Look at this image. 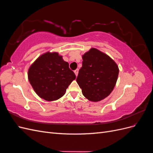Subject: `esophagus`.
Masks as SVG:
<instances>
[{"mask_svg":"<svg viewBox=\"0 0 153 153\" xmlns=\"http://www.w3.org/2000/svg\"><path fill=\"white\" fill-rule=\"evenodd\" d=\"M74 73H75V74L76 75V76H77V75H78V69H76V70L74 71Z\"/></svg>","mask_w":153,"mask_h":153,"instance_id":"obj_1","label":"esophagus"}]
</instances>
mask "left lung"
Returning a JSON list of instances; mask_svg holds the SVG:
<instances>
[{
	"label": "left lung",
	"mask_w": 153,
	"mask_h": 153,
	"mask_svg": "<svg viewBox=\"0 0 153 153\" xmlns=\"http://www.w3.org/2000/svg\"><path fill=\"white\" fill-rule=\"evenodd\" d=\"M82 59L76 82L83 95L94 102L105 99L116 84L119 75L117 64L108 55L94 48L85 53Z\"/></svg>",
	"instance_id": "left-lung-1"
}]
</instances>
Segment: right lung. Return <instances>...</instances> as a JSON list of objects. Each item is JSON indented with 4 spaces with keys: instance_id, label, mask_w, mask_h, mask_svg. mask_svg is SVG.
Segmentation results:
<instances>
[{
    "instance_id": "1",
    "label": "right lung",
    "mask_w": 153,
    "mask_h": 153,
    "mask_svg": "<svg viewBox=\"0 0 153 153\" xmlns=\"http://www.w3.org/2000/svg\"><path fill=\"white\" fill-rule=\"evenodd\" d=\"M28 78L36 93L51 101L64 96L76 76L62 56L48 52L41 55L30 66Z\"/></svg>"
}]
</instances>
